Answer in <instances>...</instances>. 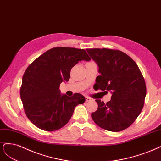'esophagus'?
<instances>
[{
    "instance_id": "1",
    "label": "esophagus",
    "mask_w": 161,
    "mask_h": 161,
    "mask_svg": "<svg viewBox=\"0 0 161 161\" xmlns=\"http://www.w3.org/2000/svg\"><path fill=\"white\" fill-rule=\"evenodd\" d=\"M85 99H86V102H90V101L92 100V98L89 97L88 96H86V97H85Z\"/></svg>"
}]
</instances>
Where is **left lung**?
I'll return each instance as SVG.
<instances>
[{"label":"left lung","mask_w":161,"mask_h":161,"mask_svg":"<svg viewBox=\"0 0 161 161\" xmlns=\"http://www.w3.org/2000/svg\"><path fill=\"white\" fill-rule=\"evenodd\" d=\"M99 67L100 75L94 87L112 94L104 103L96 100L97 110L92 120L108 131L120 132L128 128L141 114L147 94L142 72L130 57L120 50L106 48L87 49Z\"/></svg>","instance_id":"obj_1"}]
</instances>
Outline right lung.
I'll return each instance as SVG.
<instances>
[{
    "mask_svg": "<svg viewBox=\"0 0 161 161\" xmlns=\"http://www.w3.org/2000/svg\"><path fill=\"white\" fill-rule=\"evenodd\" d=\"M91 59L86 51L57 47L33 61L23 76L20 96L26 116L43 130H58L68 122L76 106L85 102L80 94L61 95L59 86L68 81L72 67Z\"/></svg>",
    "mask_w": 161,
    "mask_h": 161,
    "instance_id": "add662e5",
    "label": "right lung"
}]
</instances>
